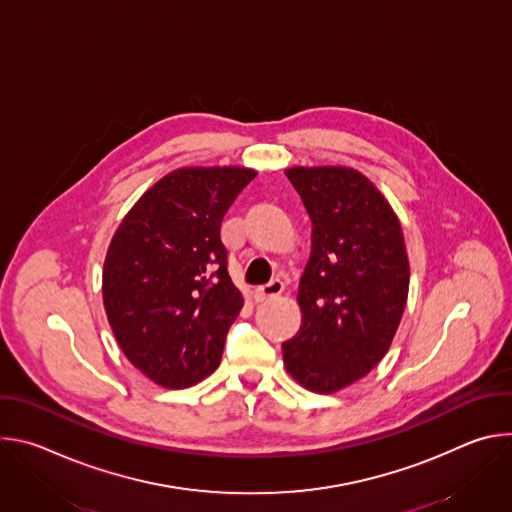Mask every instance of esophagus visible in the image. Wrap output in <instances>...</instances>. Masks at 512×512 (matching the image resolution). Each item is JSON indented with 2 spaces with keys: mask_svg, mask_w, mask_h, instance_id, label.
<instances>
[{
  "mask_svg": "<svg viewBox=\"0 0 512 512\" xmlns=\"http://www.w3.org/2000/svg\"><path fill=\"white\" fill-rule=\"evenodd\" d=\"M283 281H279V279H273V281H269V283H265V285H261V287H257L255 289V300L257 302H265V300H271V298H275V296H279L281 291H283Z\"/></svg>",
  "mask_w": 512,
  "mask_h": 512,
  "instance_id": "1",
  "label": "esophagus"
}]
</instances>
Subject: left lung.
<instances>
[{"mask_svg":"<svg viewBox=\"0 0 512 512\" xmlns=\"http://www.w3.org/2000/svg\"><path fill=\"white\" fill-rule=\"evenodd\" d=\"M312 218V255L300 279L302 326L283 364L302 387L336 393L387 354L409 291L399 218L377 186L342 166L285 172Z\"/></svg>","mask_w":512,"mask_h":512,"instance_id":"8db88e82","label":"left lung"}]
</instances>
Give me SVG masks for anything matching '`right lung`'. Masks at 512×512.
<instances>
[{"label":"right lung","mask_w":512,"mask_h":512,"mask_svg":"<svg viewBox=\"0 0 512 512\" xmlns=\"http://www.w3.org/2000/svg\"><path fill=\"white\" fill-rule=\"evenodd\" d=\"M255 170L180 168L125 214L103 267L111 330L145 377L184 389L221 362L243 308L229 275L221 223Z\"/></svg>","instance_id":"obj_1"}]
</instances>
